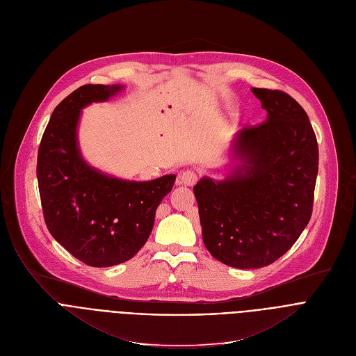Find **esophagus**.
Masks as SVG:
<instances>
[{"label": "esophagus", "instance_id": "1", "mask_svg": "<svg viewBox=\"0 0 356 356\" xmlns=\"http://www.w3.org/2000/svg\"><path fill=\"white\" fill-rule=\"evenodd\" d=\"M197 179L199 177L195 172L184 170V172L179 173V176L176 179V184H179V186H193V184H196Z\"/></svg>", "mask_w": 356, "mask_h": 356}]
</instances>
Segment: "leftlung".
I'll list each match as a JSON object with an SVG mask.
<instances>
[{"label": "left lung", "instance_id": "obj_1", "mask_svg": "<svg viewBox=\"0 0 356 356\" xmlns=\"http://www.w3.org/2000/svg\"><path fill=\"white\" fill-rule=\"evenodd\" d=\"M268 115L234 134L225 179L203 176L193 187L203 243L238 269L273 264L311 220L318 143L309 117L279 90L252 88Z\"/></svg>", "mask_w": 356, "mask_h": 356}]
</instances>
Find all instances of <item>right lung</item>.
<instances>
[{
  "mask_svg": "<svg viewBox=\"0 0 356 356\" xmlns=\"http://www.w3.org/2000/svg\"><path fill=\"white\" fill-rule=\"evenodd\" d=\"M123 88L87 84L71 92L54 108L38 149L37 179L45 225L64 249L92 268L127 262L145 246L156 210L176 180V175L149 181L118 179L83 157L81 110L107 102Z\"/></svg>",
  "mask_w": 356,
  "mask_h": 356,
  "instance_id": "add662e5",
  "label": "right lung"
}]
</instances>
